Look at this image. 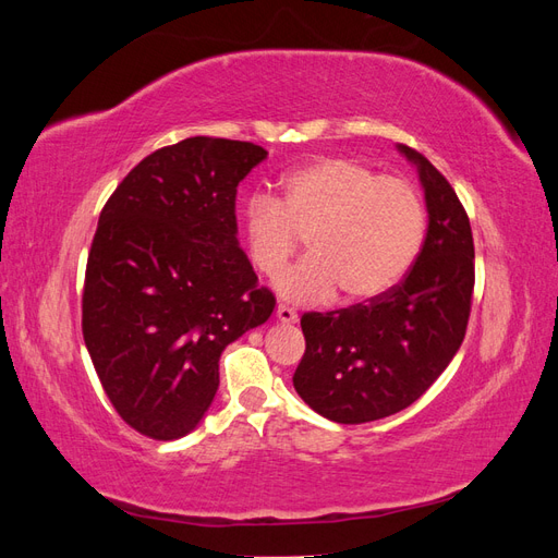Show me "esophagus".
Returning <instances> with one entry per match:
<instances>
[{
    "label": "esophagus",
    "instance_id": "1",
    "mask_svg": "<svg viewBox=\"0 0 558 558\" xmlns=\"http://www.w3.org/2000/svg\"><path fill=\"white\" fill-rule=\"evenodd\" d=\"M277 318L281 320V324H295L298 314H295V310H291V307L279 305V307H277Z\"/></svg>",
    "mask_w": 558,
    "mask_h": 558
}]
</instances>
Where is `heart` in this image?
Segmentation results:
<instances>
[{"label": "heart", "instance_id": "heart-1", "mask_svg": "<svg viewBox=\"0 0 558 558\" xmlns=\"http://www.w3.org/2000/svg\"><path fill=\"white\" fill-rule=\"evenodd\" d=\"M248 256L277 277L307 234L312 256L277 279L291 302H324L337 291L373 300L391 291L424 242L426 211L402 177L342 156L316 158L279 179V197L256 193L244 207Z\"/></svg>", "mask_w": 558, "mask_h": 558}]
</instances>
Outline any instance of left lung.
I'll return each instance as SVG.
<instances>
[{
  "mask_svg": "<svg viewBox=\"0 0 558 558\" xmlns=\"http://www.w3.org/2000/svg\"><path fill=\"white\" fill-rule=\"evenodd\" d=\"M418 172L428 230L410 275L367 305L310 312L307 349L293 386L314 412L337 424L391 416L424 396L461 349L468 328L475 246L449 181L414 148L398 144Z\"/></svg>",
  "mask_w": 558,
  "mask_h": 558,
  "instance_id": "left-lung-1",
  "label": "left lung"
}]
</instances>
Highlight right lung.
Instances as JSON below:
<instances>
[{"mask_svg":"<svg viewBox=\"0 0 558 558\" xmlns=\"http://www.w3.org/2000/svg\"><path fill=\"white\" fill-rule=\"evenodd\" d=\"M263 146L191 137L146 156L99 214L83 340L125 424L154 440L197 428L228 344L272 316L238 240L240 181Z\"/></svg>","mask_w":558,"mask_h":558,"instance_id":"add662e5","label":"right lung"}]
</instances>
